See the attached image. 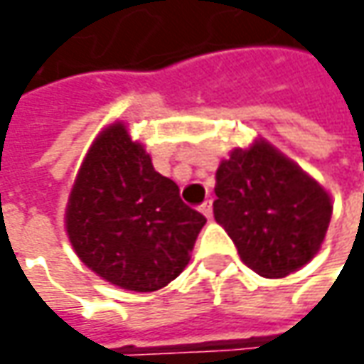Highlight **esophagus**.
Here are the masks:
<instances>
[{
    "instance_id": "obj_1",
    "label": "esophagus",
    "mask_w": 364,
    "mask_h": 364,
    "mask_svg": "<svg viewBox=\"0 0 364 364\" xmlns=\"http://www.w3.org/2000/svg\"><path fill=\"white\" fill-rule=\"evenodd\" d=\"M200 213H203L206 218H213V200H204L200 204Z\"/></svg>"
}]
</instances>
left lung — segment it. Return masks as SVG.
Here are the masks:
<instances>
[{"label": "left lung", "mask_w": 364, "mask_h": 364, "mask_svg": "<svg viewBox=\"0 0 364 364\" xmlns=\"http://www.w3.org/2000/svg\"><path fill=\"white\" fill-rule=\"evenodd\" d=\"M215 220L225 227L247 267L286 277L314 257L328 229L324 188L272 146L237 149L217 170Z\"/></svg>", "instance_id": "obj_1"}]
</instances>
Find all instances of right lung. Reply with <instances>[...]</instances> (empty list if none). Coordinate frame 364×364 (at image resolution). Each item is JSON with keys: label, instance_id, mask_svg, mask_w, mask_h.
Listing matches in <instances>:
<instances>
[{"label": "right lung", "instance_id": "add662e5", "mask_svg": "<svg viewBox=\"0 0 364 364\" xmlns=\"http://www.w3.org/2000/svg\"><path fill=\"white\" fill-rule=\"evenodd\" d=\"M204 223L121 123L95 139L66 208L80 261L132 291H156L176 279Z\"/></svg>", "mask_w": 364, "mask_h": 364}]
</instances>
